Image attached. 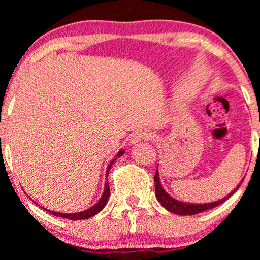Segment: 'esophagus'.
<instances>
[{"mask_svg": "<svg viewBox=\"0 0 260 260\" xmlns=\"http://www.w3.org/2000/svg\"><path fill=\"white\" fill-rule=\"evenodd\" d=\"M152 135L147 130H138L136 133L131 135V143L136 144L138 142L144 141V140H151Z\"/></svg>", "mask_w": 260, "mask_h": 260, "instance_id": "34e87169", "label": "esophagus"}]
</instances>
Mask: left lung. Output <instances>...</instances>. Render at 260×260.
Listing matches in <instances>:
<instances>
[{
	"mask_svg": "<svg viewBox=\"0 0 260 260\" xmlns=\"http://www.w3.org/2000/svg\"><path fill=\"white\" fill-rule=\"evenodd\" d=\"M155 194L157 200L159 201L163 207H165L167 211H169L170 213H175L177 215H194V214H199V213L207 211V209L214 208L216 206H219L220 204H222L223 201H226L231 195L236 193V191L239 189L240 184L243 183L244 180H241V182L238 184V186L234 188V189L231 191V193L225 197L221 200L211 202V204H204V205H194V204H187V202H181L177 201L175 199L170 197L169 194L166 193V190L162 188V184L159 182V177H158V170H156L155 174Z\"/></svg>",
	"mask_w": 260,
	"mask_h": 260,
	"instance_id": "8db88e82",
	"label": "left lung"
}]
</instances>
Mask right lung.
I'll list each match as a JSON object with an SVG mask.
<instances>
[{
  "instance_id": "add662e5",
  "label": "right lung",
  "mask_w": 260,
  "mask_h": 260,
  "mask_svg": "<svg viewBox=\"0 0 260 260\" xmlns=\"http://www.w3.org/2000/svg\"><path fill=\"white\" fill-rule=\"evenodd\" d=\"M123 154H124V150H120V151L118 152V155H117V156H118V157H119V156H122ZM113 162H115V159H113V161H112L111 163H110L109 167H108V169H106V175H108L109 172H110V169H111V166H112ZM109 197H110V187H109V182H106V183H105V188H104V193H103V197H102L101 200H99L94 206H92L91 208L86 209V211L79 212V213H71V214H66V213L51 212V211H48V209H46V208H44V207H42V208H44L45 211L49 212V213H51V214H53V215L60 216V218H65V219H70V220L88 219V218H91V216H93V215L97 214V213L101 212L102 209L105 207V205H106V202H108Z\"/></svg>"
}]
</instances>
